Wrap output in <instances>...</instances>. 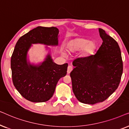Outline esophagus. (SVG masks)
<instances>
[{"instance_id":"esophagus-1","label":"esophagus","mask_w":129,"mask_h":129,"mask_svg":"<svg viewBox=\"0 0 129 129\" xmlns=\"http://www.w3.org/2000/svg\"><path fill=\"white\" fill-rule=\"evenodd\" d=\"M73 70V68H72V66H68V70H67V73H68V74H69L70 72H72V70Z\"/></svg>"}]
</instances>
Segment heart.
I'll use <instances>...</instances> for the list:
<instances>
[{"mask_svg":"<svg viewBox=\"0 0 129 129\" xmlns=\"http://www.w3.org/2000/svg\"><path fill=\"white\" fill-rule=\"evenodd\" d=\"M82 48V56L86 57L93 53L96 49V44L92 41L89 42L86 39L76 38L71 40L66 46L67 50L70 52H76ZM63 54L64 55V53Z\"/></svg>","mask_w":129,"mask_h":129,"instance_id":"b5f03b06","label":"heart"}]
</instances>
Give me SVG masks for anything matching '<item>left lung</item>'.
Here are the masks:
<instances>
[{
    "mask_svg": "<svg viewBox=\"0 0 129 129\" xmlns=\"http://www.w3.org/2000/svg\"><path fill=\"white\" fill-rule=\"evenodd\" d=\"M102 45L96 53L77 58L70 73L72 89L81 103L93 105L107 99L116 89L123 73V61L117 42L99 28Z\"/></svg>",
    "mask_w": 129,
    "mask_h": 129,
    "instance_id": "obj_1",
    "label": "left lung"
}]
</instances>
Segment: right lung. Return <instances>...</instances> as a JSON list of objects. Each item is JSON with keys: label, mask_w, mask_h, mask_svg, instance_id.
Masks as SVG:
<instances>
[{"label": "right lung", "mask_w": 129, "mask_h": 129, "mask_svg": "<svg viewBox=\"0 0 129 129\" xmlns=\"http://www.w3.org/2000/svg\"><path fill=\"white\" fill-rule=\"evenodd\" d=\"M59 31L55 27L38 26L20 37L16 44L10 63L12 81L19 93L30 102L49 100L53 95L58 81L66 75L68 63L56 64L50 54L39 65L31 64L27 60L31 44L57 46Z\"/></svg>", "instance_id": "add662e5"}]
</instances>
